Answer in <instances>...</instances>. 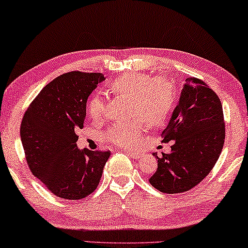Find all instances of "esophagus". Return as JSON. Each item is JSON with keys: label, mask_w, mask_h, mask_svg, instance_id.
<instances>
[{"label": "esophagus", "mask_w": 248, "mask_h": 248, "mask_svg": "<svg viewBox=\"0 0 248 248\" xmlns=\"http://www.w3.org/2000/svg\"><path fill=\"white\" fill-rule=\"evenodd\" d=\"M124 152H126L127 155H129L133 156V158H139V156H140V152L133 151V150H126V151H124Z\"/></svg>", "instance_id": "1"}]
</instances>
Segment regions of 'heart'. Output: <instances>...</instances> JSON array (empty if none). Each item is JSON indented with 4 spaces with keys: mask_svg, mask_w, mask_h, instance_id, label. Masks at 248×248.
<instances>
[{
    "mask_svg": "<svg viewBox=\"0 0 248 248\" xmlns=\"http://www.w3.org/2000/svg\"><path fill=\"white\" fill-rule=\"evenodd\" d=\"M109 89L119 97L129 98V113L139 117L115 122L104 135L106 142L120 147H133L142 139L145 121L160 127L173 113L176 105V88L165 78H151L145 73L122 74L109 83ZM88 114L93 120L103 118L104 102L95 96L88 103Z\"/></svg>",
    "mask_w": 248,
    "mask_h": 248,
    "instance_id": "1",
    "label": "heart"
}]
</instances>
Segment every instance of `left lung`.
<instances>
[{
  "label": "left lung",
  "instance_id": "8db88e82",
  "mask_svg": "<svg viewBox=\"0 0 248 248\" xmlns=\"http://www.w3.org/2000/svg\"><path fill=\"white\" fill-rule=\"evenodd\" d=\"M161 137L162 143L171 140V151L153 155L158 168L150 183L165 193L189 191L211 173L223 149V108L214 90L202 80L187 78Z\"/></svg>",
  "mask_w": 248,
  "mask_h": 248
}]
</instances>
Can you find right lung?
I'll return each mask as SVG.
<instances>
[{"instance_id": "add662e5", "label": "right lung", "mask_w": 248, "mask_h": 248, "mask_svg": "<svg viewBox=\"0 0 248 248\" xmlns=\"http://www.w3.org/2000/svg\"><path fill=\"white\" fill-rule=\"evenodd\" d=\"M103 80L102 73L59 75L41 90L23 117L20 139L28 167L59 198L79 200L93 193L111 155L77 146L87 99Z\"/></svg>"}]
</instances>
